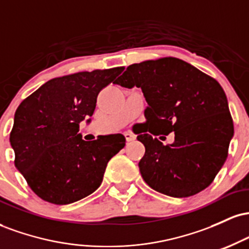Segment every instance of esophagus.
Here are the masks:
<instances>
[{"label":"esophagus","mask_w":249,"mask_h":249,"mask_svg":"<svg viewBox=\"0 0 249 249\" xmlns=\"http://www.w3.org/2000/svg\"><path fill=\"white\" fill-rule=\"evenodd\" d=\"M124 137H125V139H126V142H132V141H134V139H136V136H134V134L131 133V132H125Z\"/></svg>","instance_id":"1"}]
</instances>
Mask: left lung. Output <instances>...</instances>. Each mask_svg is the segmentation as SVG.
<instances>
[{
  "label": "left lung",
  "mask_w": 249,
  "mask_h": 249,
  "mask_svg": "<svg viewBox=\"0 0 249 249\" xmlns=\"http://www.w3.org/2000/svg\"><path fill=\"white\" fill-rule=\"evenodd\" d=\"M115 84L141 88L147 103L148 127L137 139L145 146L138 165L148 186L173 198L194 196L210 186L234 134L221 85L174 57L130 65ZM152 127L174 132L175 142L164 145L153 139Z\"/></svg>",
  "instance_id": "obj_1"
}]
</instances>
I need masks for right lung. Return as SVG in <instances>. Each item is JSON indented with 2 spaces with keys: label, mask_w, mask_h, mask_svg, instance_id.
I'll list each match as a JSON object with an SVG mask.
<instances>
[{
  "label": "right lung",
  "mask_w": 249,
  "mask_h": 249,
  "mask_svg": "<svg viewBox=\"0 0 249 249\" xmlns=\"http://www.w3.org/2000/svg\"><path fill=\"white\" fill-rule=\"evenodd\" d=\"M123 68L50 79L19 104L10 133L15 166L34 193L68 205L101 186L108 160L125 146L123 134L85 142L79 123L93 115L97 96Z\"/></svg>",
  "instance_id": "obj_1"
}]
</instances>
